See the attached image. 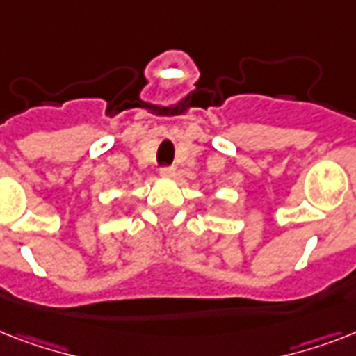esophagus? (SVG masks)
<instances>
[{
  "mask_svg": "<svg viewBox=\"0 0 356 356\" xmlns=\"http://www.w3.org/2000/svg\"><path fill=\"white\" fill-rule=\"evenodd\" d=\"M161 177L162 179L175 177V168H162V170H161Z\"/></svg>",
  "mask_w": 356,
  "mask_h": 356,
  "instance_id": "obj_1",
  "label": "esophagus"
}]
</instances>
